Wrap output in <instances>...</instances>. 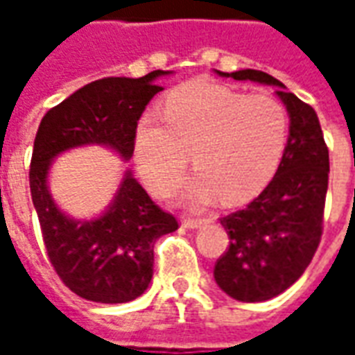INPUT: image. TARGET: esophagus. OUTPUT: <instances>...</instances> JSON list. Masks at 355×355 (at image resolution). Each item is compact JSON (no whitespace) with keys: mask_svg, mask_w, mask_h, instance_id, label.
<instances>
[{"mask_svg":"<svg viewBox=\"0 0 355 355\" xmlns=\"http://www.w3.org/2000/svg\"><path fill=\"white\" fill-rule=\"evenodd\" d=\"M203 224H207V220L205 218H182V226L184 228H188V230H196V228H201Z\"/></svg>","mask_w":355,"mask_h":355,"instance_id":"1","label":"esophagus"}]
</instances>
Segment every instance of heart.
<instances>
[{
  "mask_svg": "<svg viewBox=\"0 0 355 355\" xmlns=\"http://www.w3.org/2000/svg\"><path fill=\"white\" fill-rule=\"evenodd\" d=\"M289 116L270 93H239L211 81L175 89L165 119L144 114L135 132V157L154 192H167L190 159L200 171L186 186V200L203 205L220 196L241 203L266 186L282 159Z\"/></svg>",
  "mask_w": 355,
  "mask_h": 355,
  "instance_id": "b5f03b06",
  "label": "heart"
}]
</instances>
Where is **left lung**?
Returning <instances> with one entry per match:
<instances>
[{
    "label": "left lung",
    "instance_id": "8db88e82",
    "mask_svg": "<svg viewBox=\"0 0 355 355\" xmlns=\"http://www.w3.org/2000/svg\"><path fill=\"white\" fill-rule=\"evenodd\" d=\"M216 73L272 85L289 114V137L274 178L245 209L220 218L230 245L215 264L216 285L236 300L262 302L289 289L320 245L329 150L318 114L282 81L249 68Z\"/></svg>",
    "mask_w": 355,
    "mask_h": 355
}]
</instances>
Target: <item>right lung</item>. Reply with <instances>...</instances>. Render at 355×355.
I'll list each match as a JSON object with an SVG mask.
<instances>
[{"label":"right lung","instance_id":"1","mask_svg":"<svg viewBox=\"0 0 355 355\" xmlns=\"http://www.w3.org/2000/svg\"><path fill=\"white\" fill-rule=\"evenodd\" d=\"M171 72L154 70L142 78H104L78 89L43 116L30 163V192L49 261L66 287L102 304L140 297L154 275V243L178 228L177 218L150 200L146 190L123 173L104 213L78 220L60 211L49 192L55 157L72 148L101 144L129 162L142 112L162 91L155 80Z\"/></svg>","mask_w":355,"mask_h":355}]
</instances>
